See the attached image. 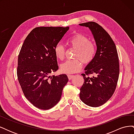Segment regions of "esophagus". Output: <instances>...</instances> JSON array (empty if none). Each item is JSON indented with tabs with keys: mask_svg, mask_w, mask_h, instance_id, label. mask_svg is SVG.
Wrapping results in <instances>:
<instances>
[{
	"mask_svg": "<svg viewBox=\"0 0 134 134\" xmlns=\"http://www.w3.org/2000/svg\"><path fill=\"white\" fill-rule=\"evenodd\" d=\"M68 77L69 80H71V79L74 77V75H68Z\"/></svg>",
	"mask_w": 134,
	"mask_h": 134,
	"instance_id": "1",
	"label": "esophagus"
}]
</instances>
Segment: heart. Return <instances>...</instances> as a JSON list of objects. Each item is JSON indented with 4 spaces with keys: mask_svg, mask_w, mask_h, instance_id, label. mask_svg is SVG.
I'll return each mask as SVG.
<instances>
[{
    "mask_svg": "<svg viewBox=\"0 0 134 134\" xmlns=\"http://www.w3.org/2000/svg\"><path fill=\"white\" fill-rule=\"evenodd\" d=\"M68 44L76 49L74 58L68 60L60 65V70L63 73L71 74L79 71L82 68V63L87 65L91 63L96 54L94 43L90 41L84 35L76 34L68 40ZM54 52L57 59L63 60L65 56V48L61 43H58L54 48Z\"/></svg>",
    "mask_w": 134,
    "mask_h": 134,
    "instance_id": "heart-1",
    "label": "heart"
}]
</instances>
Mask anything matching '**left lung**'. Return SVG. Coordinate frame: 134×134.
Here are the masks:
<instances>
[{"instance_id":"left-lung-1","label":"left lung","mask_w":134,"mask_h":134,"mask_svg":"<svg viewBox=\"0 0 134 134\" xmlns=\"http://www.w3.org/2000/svg\"><path fill=\"white\" fill-rule=\"evenodd\" d=\"M79 25L90 28L97 45L94 59L82 74L84 81L80 89V98L89 106L99 107L111 98L116 90L120 72L118 54L111 36L98 23L88 22ZM91 74L93 75L90 77Z\"/></svg>"}]
</instances>
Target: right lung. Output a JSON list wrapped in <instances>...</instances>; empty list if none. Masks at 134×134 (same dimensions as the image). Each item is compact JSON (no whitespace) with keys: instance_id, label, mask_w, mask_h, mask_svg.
Returning <instances> with one entry per match:
<instances>
[{"instance_id":"1","label":"right lung","mask_w":134,"mask_h":134,"mask_svg":"<svg viewBox=\"0 0 134 134\" xmlns=\"http://www.w3.org/2000/svg\"><path fill=\"white\" fill-rule=\"evenodd\" d=\"M69 29V27H36L27 36L19 52L18 80L26 98L39 109L54 107L68 82L66 74L49 75L58 70L54 48Z\"/></svg>"}]
</instances>
